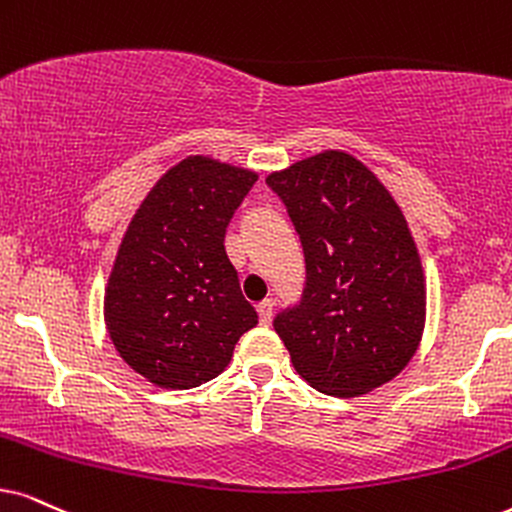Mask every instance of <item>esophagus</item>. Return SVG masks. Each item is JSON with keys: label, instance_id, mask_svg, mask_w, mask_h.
<instances>
[{"label": "esophagus", "instance_id": "1", "mask_svg": "<svg viewBox=\"0 0 512 512\" xmlns=\"http://www.w3.org/2000/svg\"><path fill=\"white\" fill-rule=\"evenodd\" d=\"M257 316H260V323L262 326H269L271 323V316H274V302L271 300H264L257 304Z\"/></svg>", "mask_w": 512, "mask_h": 512}]
</instances>
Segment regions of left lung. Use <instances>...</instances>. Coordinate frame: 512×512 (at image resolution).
I'll return each mask as SVG.
<instances>
[{
  "label": "left lung",
  "mask_w": 512,
  "mask_h": 512,
  "mask_svg": "<svg viewBox=\"0 0 512 512\" xmlns=\"http://www.w3.org/2000/svg\"><path fill=\"white\" fill-rule=\"evenodd\" d=\"M300 234L302 302L274 328L295 371L331 397L390 383L425 328V274L404 212L385 184L345 151H323L271 172Z\"/></svg>",
  "instance_id": "1"
}]
</instances>
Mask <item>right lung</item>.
Instances as JSON below:
<instances>
[{
    "label": "right lung",
    "instance_id": "add662e5",
    "mask_svg": "<svg viewBox=\"0 0 512 512\" xmlns=\"http://www.w3.org/2000/svg\"><path fill=\"white\" fill-rule=\"evenodd\" d=\"M257 172L189 155L134 212L106 293L103 321L129 368L165 390L217 378L255 328L224 234Z\"/></svg>",
    "mask_w": 512,
    "mask_h": 512
}]
</instances>
